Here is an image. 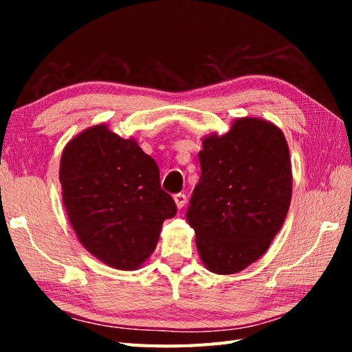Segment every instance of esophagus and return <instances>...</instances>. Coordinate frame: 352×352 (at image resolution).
Returning <instances> with one entry per match:
<instances>
[{
    "label": "esophagus",
    "mask_w": 352,
    "mask_h": 352,
    "mask_svg": "<svg viewBox=\"0 0 352 352\" xmlns=\"http://www.w3.org/2000/svg\"><path fill=\"white\" fill-rule=\"evenodd\" d=\"M174 201H175V206L178 210H182L186 204V201H188V198H186L184 193H177V195H174Z\"/></svg>",
    "instance_id": "obj_1"
}]
</instances>
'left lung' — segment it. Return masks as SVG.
<instances>
[{"instance_id": "1", "label": "left lung", "mask_w": 352, "mask_h": 352, "mask_svg": "<svg viewBox=\"0 0 352 352\" xmlns=\"http://www.w3.org/2000/svg\"><path fill=\"white\" fill-rule=\"evenodd\" d=\"M201 178L186 218L199 258L218 275L237 274L267 251L292 199L289 145L280 126L245 116L203 138Z\"/></svg>"}]
</instances>
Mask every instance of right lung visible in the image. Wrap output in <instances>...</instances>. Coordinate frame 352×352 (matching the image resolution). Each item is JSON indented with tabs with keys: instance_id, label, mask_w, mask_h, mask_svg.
Wrapping results in <instances>:
<instances>
[{
	"instance_id": "add662e5",
	"label": "right lung",
	"mask_w": 352,
	"mask_h": 352,
	"mask_svg": "<svg viewBox=\"0 0 352 352\" xmlns=\"http://www.w3.org/2000/svg\"><path fill=\"white\" fill-rule=\"evenodd\" d=\"M58 180L63 207L78 242L119 271L144 266L160 239L174 199L160 189L159 166L134 138L107 124L74 136L63 148Z\"/></svg>"
}]
</instances>
